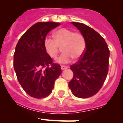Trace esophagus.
Here are the masks:
<instances>
[{"label": "esophagus", "instance_id": "esophagus-1", "mask_svg": "<svg viewBox=\"0 0 123 123\" xmlns=\"http://www.w3.org/2000/svg\"><path fill=\"white\" fill-rule=\"evenodd\" d=\"M68 66H61V69L62 70H64V69H68Z\"/></svg>", "mask_w": 123, "mask_h": 123}]
</instances>
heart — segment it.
<instances>
[{
    "label": "heart",
    "mask_w": 123,
    "mask_h": 123,
    "mask_svg": "<svg viewBox=\"0 0 123 123\" xmlns=\"http://www.w3.org/2000/svg\"><path fill=\"white\" fill-rule=\"evenodd\" d=\"M44 48L48 55L55 59L62 46L64 52L58 62L61 64L68 63L72 60L79 59L84 54L86 49V39L79 32H73L66 28H61L54 32V39L46 37L44 39Z\"/></svg>",
    "instance_id": "obj_1"
}]
</instances>
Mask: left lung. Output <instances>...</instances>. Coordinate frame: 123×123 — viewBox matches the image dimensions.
<instances>
[{
  "label": "left lung",
  "instance_id": "1",
  "mask_svg": "<svg viewBox=\"0 0 123 123\" xmlns=\"http://www.w3.org/2000/svg\"><path fill=\"white\" fill-rule=\"evenodd\" d=\"M86 39V49L77 62L71 65L73 78L69 82L73 95L87 98L95 95L103 86L109 71L110 51L105 39L85 24L71 22Z\"/></svg>",
  "mask_w": 123,
  "mask_h": 123
}]
</instances>
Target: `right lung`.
<instances>
[{"mask_svg":"<svg viewBox=\"0 0 123 123\" xmlns=\"http://www.w3.org/2000/svg\"><path fill=\"white\" fill-rule=\"evenodd\" d=\"M60 24L37 22L25 32L16 44L14 71L22 88L32 97L41 99L50 95L62 72L61 66L54 63L46 53L43 44L48 32Z\"/></svg>","mask_w":123,"mask_h":123,"instance_id":"1","label":"right lung"}]
</instances>
